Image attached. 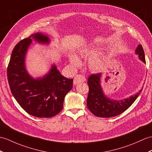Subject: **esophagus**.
Instances as JSON below:
<instances>
[{
    "mask_svg": "<svg viewBox=\"0 0 152 152\" xmlns=\"http://www.w3.org/2000/svg\"><path fill=\"white\" fill-rule=\"evenodd\" d=\"M86 77H85L83 76L82 75H77L75 77V78H74V81H73V83L75 85H77L80 83H82L83 82L86 81Z\"/></svg>",
    "mask_w": 152,
    "mask_h": 152,
    "instance_id": "esophagus-1",
    "label": "esophagus"
}]
</instances>
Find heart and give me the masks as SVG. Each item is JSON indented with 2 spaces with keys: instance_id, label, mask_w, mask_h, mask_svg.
<instances>
[{
  "instance_id": "b5f03b06",
  "label": "heart",
  "mask_w": 152,
  "mask_h": 152,
  "mask_svg": "<svg viewBox=\"0 0 152 152\" xmlns=\"http://www.w3.org/2000/svg\"><path fill=\"white\" fill-rule=\"evenodd\" d=\"M78 54L82 58H89L88 65L92 71L98 72L104 69L105 61L98 47L91 45L86 46L79 49ZM69 59L70 64L74 68L79 67L82 65L81 59L76 54H70L69 56Z\"/></svg>"
}]
</instances>
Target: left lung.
Segmentation results:
<instances>
[{
	"mask_svg": "<svg viewBox=\"0 0 152 152\" xmlns=\"http://www.w3.org/2000/svg\"><path fill=\"white\" fill-rule=\"evenodd\" d=\"M136 55L146 63L143 48L139 45L135 50ZM101 73L93 74L88 77L87 83L89 91L87 99V105L89 111L95 116L102 118H110L119 115L127 110L139 96L142 89L129 97L121 100L111 99L104 93L101 85Z\"/></svg>",
	"mask_w": 152,
	"mask_h": 152,
	"instance_id": "obj_1",
	"label": "left lung"
}]
</instances>
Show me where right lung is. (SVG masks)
<instances>
[{
	"instance_id": "obj_1",
	"label": "right lung",
	"mask_w": 152,
	"mask_h": 152,
	"mask_svg": "<svg viewBox=\"0 0 152 152\" xmlns=\"http://www.w3.org/2000/svg\"><path fill=\"white\" fill-rule=\"evenodd\" d=\"M49 45L47 35L35 33L21 40L14 47L10 60L7 75L14 98L28 114L39 118H50L62 110L65 95L72 89L73 79L65 77L52 64L49 71L34 78L26 68V56L32 40Z\"/></svg>"
}]
</instances>
